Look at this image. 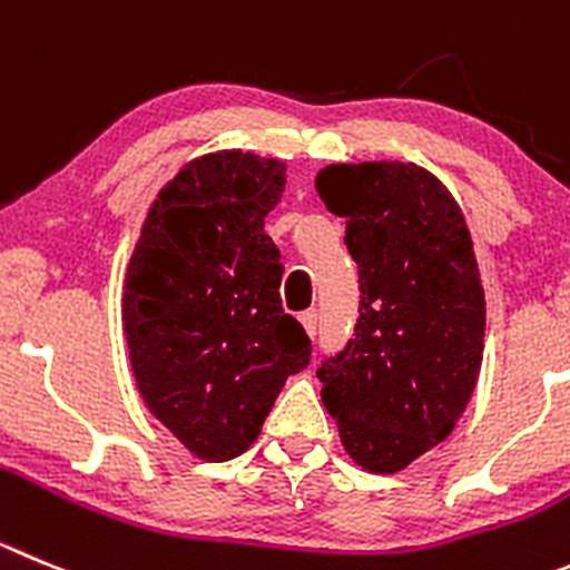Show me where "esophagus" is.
<instances>
[{
	"label": "esophagus",
	"instance_id": "1",
	"mask_svg": "<svg viewBox=\"0 0 570 570\" xmlns=\"http://www.w3.org/2000/svg\"><path fill=\"white\" fill-rule=\"evenodd\" d=\"M301 323H303V328H306V334H309V337H315V334H317V326H321V315H317V309L303 312V315H301Z\"/></svg>",
	"mask_w": 570,
	"mask_h": 570
}]
</instances>
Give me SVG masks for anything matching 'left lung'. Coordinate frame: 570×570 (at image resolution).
I'll return each mask as SVG.
<instances>
[{
	"label": "left lung",
	"instance_id": "left-lung-1",
	"mask_svg": "<svg viewBox=\"0 0 570 570\" xmlns=\"http://www.w3.org/2000/svg\"><path fill=\"white\" fill-rule=\"evenodd\" d=\"M323 205L345 219L360 321L317 368L345 453L393 475L453 433L483 360L487 301L464 213L416 163L326 165Z\"/></svg>",
	"mask_w": 570,
	"mask_h": 570
}]
</instances>
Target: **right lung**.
Wrapping results in <instances>:
<instances>
[{
	"instance_id": "add662e5",
	"label": "right lung",
	"mask_w": 570,
	"mask_h": 570,
	"mask_svg": "<svg viewBox=\"0 0 570 570\" xmlns=\"http://www.w3.org/2000/svg\"><path fill=\"white\" fill-rule=\"evenodd\" d=\"M286 165L242 148L196 157L165 183L124 284L137 391L202 461H230L261 433L312 343L281 306V253L264 219Z\"/></svg>"
}]
</instances>
